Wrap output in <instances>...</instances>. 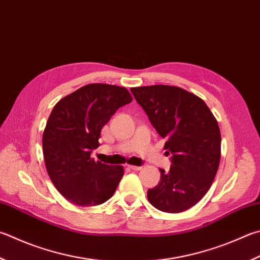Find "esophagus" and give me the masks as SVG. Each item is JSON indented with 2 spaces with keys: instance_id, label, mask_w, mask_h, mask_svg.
I'll use <instances>...</instances> for the list:
<instances>
[{
  "instance_id": "obj_1",
  "label": "esophagus",
  "mask_w": 260,
  "mask_h": 260,
  "mask_svg": "<svg viewBox=\"0 0 260 260\" xmlns=\"http://www.w3.org/2000/svg\"><path fill=\"white\" fill-rule=\"evenodd\" d=\"M128 168L132 169V171H141V169H142L141 166H133V165H129Z\"/></svg>"
}]
</instances>
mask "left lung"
Returning a JSON list of instances; mask_svg holds the SVG:
<instances>
[{"mask_svg": "<svg viewBox=\"0 0 260 260\" xmlns=\"http://www.w3.org/2000/svg\"><path fill=\"white\" fill-rule=\"evenodd\" d=\"M171 154L168 172L148 190L154 208L181 212L198 204L211 186L220 160V131L204 100L181 87L152 85L131 88Z\"/></svg>", "mask_w": 260, "mask_h": 260, "instance_id": "left-lung-1", "label": "left lung"}]
</instances>
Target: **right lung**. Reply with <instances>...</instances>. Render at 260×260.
<instances>
[{"mask_svg":"<svg viewBox=\"0 0 260 260\" xmlns=\"http://www.w3.org/2000/svg\"><path fill=\"white\" fill-rule=\"evenodd\" d=\"M132 100L125 87L88 84L52 110L43 134L45 166L56 190L72 204L98 206L114 196L124 168L96 162L91 153L100 145L102 127Z\"/></svg>","mask_w":260,"mask_h":260,"instance_id":"1","label":"right lung"}]
</instances>
